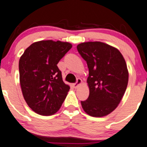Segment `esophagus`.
<instances>
[{"label": "esophagus", "mask_w": 147, "mask_h": 147, "mask_svg": "<svg viewBox=\"0 0 147 147\" xmlns=\"http://www.w3.org/2000/svg\"><path fill=\"white\" fill-rule=\"evenodd\" d=\"M81 83H82L81 79H80V78H78L76 80V83H73V85H72V86H73V87L75 88H77L78 87V86L81 84Z\"/></svg>", "instance_id": "34e87169"}]
</instances>
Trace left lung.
Here are the masks:
<instances>
[{
    "mask_svg": "<svg viewBox=\"0 0 147 147\" xmlns=\"http://www.w3.org/2000/svg\"><path fill=\"white\" fill-rule=\"evenodd\" d=\"M78 53L88 67L89 96L81 101L83 110L92 117H103L120 104L128 82L123 55L117 49L101 42H82Z\"/></svg>",
    "mask_w": 147,
    "mask_h": 147,
    "instance_id": "obj_1",
    "label": "left lung"
}]
</instances>
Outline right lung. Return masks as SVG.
Instances as JSON below:
<instances>
[{"mask_svg":"<svg viewBox=\"0 0 147 147\" xmlns=\"http://www.w3.org/2000/svg\"><path fill=\"white\" fill-rule=\"evenodd\" d=\"M72 48L67 42L41 40L30 45L19 62L23 96L28 106L41 115L56 113L69 86L62 80L59 61Z\"/></svg>","mask_w":147,"mask_h":147,"instance_id":"add662e5","label":"right lung"}]
</instances>
